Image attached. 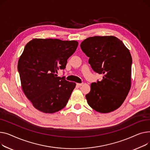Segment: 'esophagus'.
I'll return each instance as SVG.
<instances>
[{
  "label": "esophagus",
  "instance_id": "obj_1",
  "mask_svg": "<svg viewBox=\"0 0 150 150\" xmlns=\"http://www.w3.org/2000/svg\"><path fill=\"white\" fill-rule=\"evenodd\" d=\"M83 83H77V86H82V85H83Z\"/></svg>",
  "mask_w": 150,
  "mask_h": 150
}]
</instances>
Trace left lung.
I'll use <instances>...</instances> for the list:
<instances>
[{"label":"left lung","instance_id":"obj_1","mask_svg":"<svg viewBox=\"0 0 150 150\" xmlns=\"http://www.w3.org/2000/svg\"><path fill=\"white\" fill-rule=\"evenodd\" d=\"M81 48L90 57L94 71L103 74L101 81L91 84L90 92L85 96L88 103L101 113L117 110L131 86L132 57L129 50L112 36L90 37L81 43Z\"/></svg>","mask_w":150,"mask_h":150}]
</instances>
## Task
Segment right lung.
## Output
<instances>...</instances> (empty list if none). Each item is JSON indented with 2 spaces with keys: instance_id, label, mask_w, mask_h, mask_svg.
I'll return each mask as SVG.
<instances>
[{
  "instance_id": "add662e5",
  "label": "right lung",
  "mask_w": 150,
  "mask_h": 150,
  "mask_svg": "<svg viewBox=\"0 0 150 150\" xmlns=\"http://www.w3.org/2000/svg\"><path fill=\"white\" fill-rule=\"evenodd\" d=\"M77 46L76 40L37 38L25 45L17 68L22 90L38 110L51 114L66 106L76 84L56 73Z\"/></svg>"
}]
</instances>
